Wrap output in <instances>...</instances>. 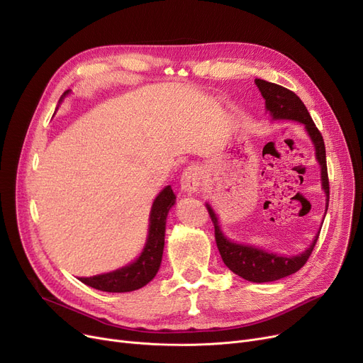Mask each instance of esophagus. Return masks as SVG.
<instances>
[{
	"label": "esophagus",
	"instance_id": "esophagus-1",
	"mask_svg": "<svg viewBox=\"0 0 363 363\" xmlns=\"http://www.w3.org/2000/svg\"><path fill=\"white\" fill-rule=\"evenodd\" d=\"M203 179H204V170L201 166H199V164L188 166L182 172L181 188L188 194H194L203 185Z\"/></svg>",
	"mask_w": 363,
	"mask_h": 363
}]
</instances>
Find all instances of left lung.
<instances>
[{
  "label": "left lung",
  "instance_id": "obj_1",
  "mask_svg": "<svg viewBox=\"0 0 363 363\" xmlns=\"http://www.w3.org/2000/svg\"><path fill=\"white\" fill-rule=\"evenodd\" d=\"M255 82L263 95L266 108L269 110L274 119L296 121L303 123L304 128H306L311 140L315 144L316 159L320 164V181H322L323 191L327 194V208H328L330 181H328V170H327L325 144H323V138L320 135L319 129L316 128L315 122L312 121L306 106L303 104V101L293 91L287 88L268 82V81H263V79H256ZM207 211L215 225V240H216V245L223 263L234 274L252 282H271V281L289 277L291 274H296L311 257L320 233L318 231L309 249L306 252H303L301 255L290 256V257L279 256V255L268 253L262 249H257V247L237 244L231 240H228L220 231L218 218L211 204H207Z\"/></svg>",
  "mask_w": 363,
  "mask_h": 363
}]
</instances>
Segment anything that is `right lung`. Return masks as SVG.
Returning <instances> with one entry per match:
<instances>
[{"label": "right lung", "instance_id": "1", "mask_svg": "<svg viewBox=\"0 0 363 363\" xmlns=\"http://www.w3.org/2000/svg\"><path fill=\"white\" fill-rule=\"evenodd\" d=\"M67 92L69 91H66L65 95ZM175 199L177 197L174 191H172L170 185L163 188V191L156 197L150 212L148 238L141 256L135 262H132L130 264L118 271L79 279L95 290L107 293L135 291L147 285L156 277L160 268L164 247L166 218L170 207L175 204Z\"/></svg>", "mask_w": 363, "mask_h": 363}]
</instances>
